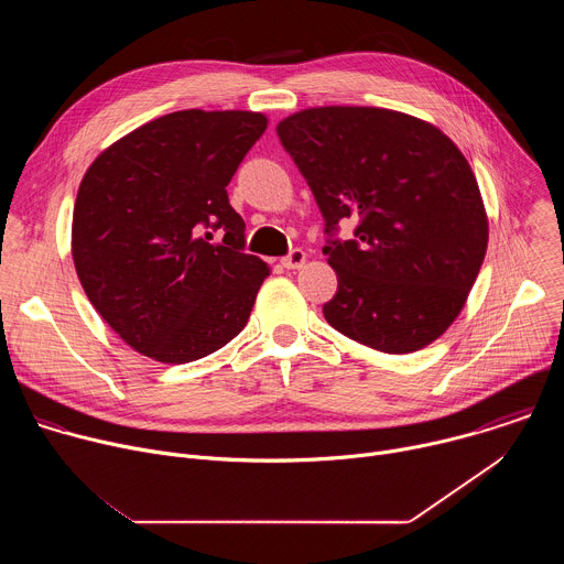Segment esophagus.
I'll use <instances>...</instances> for the list:
<instances>
[{"instance_id":"obj_1","label":"esophagus","mask_w":564,"mask_h":564,"mask_svg":"<svg viewBox=\"0 0 564 564\" xmlns=\"http://www.w3.org/2000/svg\"><path fill=\"white\" fill-rule=\"evenodd\" d=\"M281 263L288 270H299V268L305 265V252L303 250H292L285 259H281Z\"/></svg>"}]
</instances>
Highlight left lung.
Here are the masks:
<instances>
[{
	"instance_id": "8db88e82",
	"label": "left lung",
	"mask_w": 564,
	"mask_h": 564,
	"mask_svg": "<svg viewBox=\"0 0 564 564\" xmlns=\"http://www.w3.org/2000/svg\"><path fill=\"white\" fill-rule=\"evenodd\" d=\"M276 133L326 218L359 220L324 248L339 290L324 305L341 335L409 355L462 312L489 243L475 174L435 124L379 107H312Z\"/></svg>"
}]
</instances>
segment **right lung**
<instances>
[{
	"instance_id": "1",
	"label": "right lung",
	"mask_w": 564,
	"mask_h": 564,
	"mask_svg": "<svg viewBox=\"0 0 564 564\" xmlns=\"http://www.w3.org/2000/svg\"><path fill=\"white\" fill-rule=\"evenodd\" d=\"M265 129L259 111H174L89 165L70 254L89 301L135 352L187 364L246 328L270 268L243 252L246 223L225 187Z\"/></svg>"
}]
</instances>
